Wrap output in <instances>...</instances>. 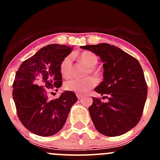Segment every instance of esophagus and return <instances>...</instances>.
<instances>
[{"label": "esophagus", "instance_id": "esophagus-1", "mask_svg": "<svg viewBox=\"0 0 160 160\" xmlns=\"http://www.w3.org/2000/svg\"><path fill=\"white\" fill-rule=\"evenodd\" d=\"M77 97L78 99H81L82 98H83V97H84V95L81 94V93H77Z\"/></svg>", "mask_w": 160, "mask_h": 160}]
</instances>
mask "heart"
Listing matches in <instances>:
<instances>
[{"instance_id":"b5f03b06","label":"heart","mask_w":160,"mask_h":160,"mask_svg":"<svg viewBox=\"0 0 160 160\" xmlns=\"http://www.w3.org/2000/svg\"><path fill=\"white\" fill-rule=\"evenodd\" d=\"M77 58L82 64L88 67L87 73L89 74L90 72H91L96 77H100L101 73L99 70L95 68L98 62V58L96 54L90 51H83L78 55ZM72 70H73V65H72V56H66L59 66V72L61 76L63 78H69L72 75ZM97 83H98V80L94 77L90 76L83 79L74 78L67 80L64 83V88L67 90L75 92V93H86L92 88L96 86Z\"/></svg>"}]
</instances>
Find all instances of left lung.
I'll return each mask as SVG.
<instances>
[{"label":"left lung","mask_w":160,"mask_h":160,"mask_svg":"<svg viewBox=\"0 0 160 160\" xmlns=\"http://www.w3.org/2000/svg\"><path fill=\"white\" fill-rule=\"evenodd\" d=\"M80 48L93 52L103 62L104 80L94 90L108 101L93 98L89 112L95 128L106 136L126 133L141 119L147 98V84L139 62L108 43Z\"/></svg>","instance_id":"obj_1"}]
</instances>
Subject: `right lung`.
I'll return each instance as SVG.
<instances>
[{
  "mask_svg": "<svg viewBox=\"0 0 160 160\" xmlns=\"http://www.w3.org/2000/svg\"><path fill=\"white\" fill-rule=\"evenodd\" d=\"M71 51V46L48 45L24 61L16 72L12 95L18 117L35 135L49 136L59 132L77 101L75 93L70 90L55 100L48 97L50 90L62 86L59 66Z\"/></svg>",
  "mask_w": 160,
  "mask_h": 160,
  "instance_id": "right-lung-1",
  "label": "right lung"
}]
</instances>
